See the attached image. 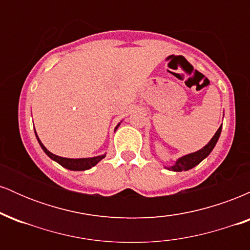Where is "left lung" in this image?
Returning <instances> with one entry per match:
<instances>
[{"instance_id":"8db88e82","label":"left lung","mask_w":250,"mask_h":250,"mask_svg":"<svg viewBox=\"0 0 250 250\" xmlns=\"http://www.w3.org/2000/svg\"><path fill=\"white\" fill-rule=\"evenodd\" d=\"M221 130H222V125H221L220 128L217 129V131L215 133L214 136L211 137L210 141H209L202 149L195 151V153H190L188 155H185V156L180 157V159L176 160L175 165L170 166V167H166V168L173 171H183V170H189V169L194 168L195 166L199 165L201 161H203V160H205L206 157L211 153V150L214 149L215 145H216L217 141H219Z\"/></svg>"}]
</instances>
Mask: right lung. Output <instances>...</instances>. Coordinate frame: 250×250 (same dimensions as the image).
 <instances>
[{
	"label": "right lung",
	"mask_w": 250,
	"mask_h": 250,
	"mask_svg": "<svg viewBox=\"0 0 250 250\" xmlns=\"http://www.w3.org/2000/svg\"><path fill=\"white\" fill-rule=\"evenodd\" d=\"M120 125H121V123H119V125H116L115 130L119 128ZM35 135H36L37 141H39L40 146H41V148L43 149V151H44V153L47 154L51 160H54V161L59 163V165H61L62 167L69 169V170H76V171L77 170H87V169H90L91 167H94V166H96L102 159H104L105 157V154L99 155V156H94V157H84V159H68V157L57 156V155L50 153V151L48 150L44 146H43V143L40 141L39 136H37L36 130H35Z\"/></svg>",
	"instance_id": "right-lung-1"
}]
</instances>
